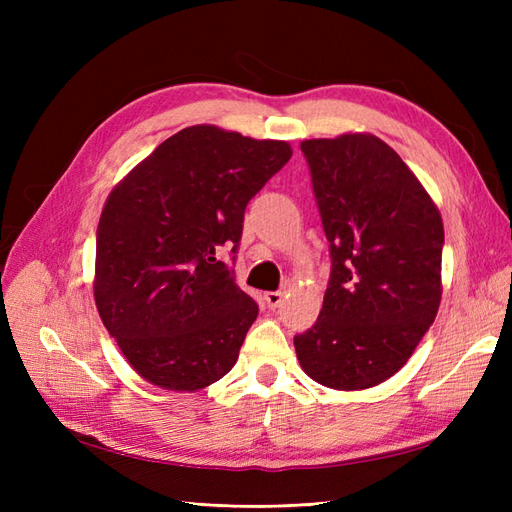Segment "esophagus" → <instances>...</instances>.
<instances>
[{
	"mask_svg": "<svg viewBox=\"0 0 512 512\" xmlns=\"http://www.w3.org/2000/svg\"><path fill=\"white\" fill-rule=\"evenodd\" d=\"M265 301H267V307H269V309L280 307V305H282V301H284V292H280V290L267 292V294H265Z\"/></svg>",
	"mask_w": 512,
	"mask_h": 512,
	"instance_id": "1",
	"label": "esophagus"
}]
</instances>
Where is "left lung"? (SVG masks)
Instances as JSON below:
<instances>
[{
	"instance_id": "1",
	"label": "left lung",
	"mask_w": 512,
	"mask_h": 512,
	"mask_svg": "<svg viewBox=\"0 0 512 512\" xmlns=\"http://www.w3.org/2000/svg\"><path fill=\"white\" fill-rule=\"evenodd\" d=\"M331 247L312 329L294 337L305 374L337 391L371 389L408 363L442 299L440 211L397 153L367 132L303 141Z\"/></svg>"
}]
</instances>
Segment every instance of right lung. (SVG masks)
Returning <instances> with one entry per match:
<instances>
[{
	"label": "right lung",
	"instance_id": "1",
	"mask_svg": "<svg viewBox=\"0 0 512 512\" xmlns=\"http://www.w3.org/2000/svg\"><path fill=\"white\" fill-rule=\"evenodd\" d=\"M290 156L286 141L203 123L166 138L108 194L94 299L147 382L192 393L237 363L258 305L218 256L237 254L247 203Z\"/></svg>",
	"mask_w": 512,
	"mask_h": 512
}]
</instances>
